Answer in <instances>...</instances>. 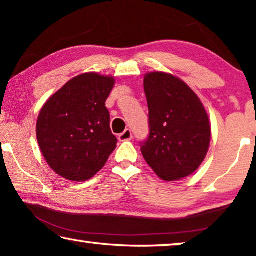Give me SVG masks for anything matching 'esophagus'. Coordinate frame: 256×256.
I'll list each match as a JSON object with an SVG mask.
<instances>
[{
	"label": "esophagus",
	"mask_w": 256,
	"mask_h": 256,
	"mask_svg": "<svg viewBox=\"0 0 256 256\" xmlns=\"http://www.w3.org/2000/svg\"><path fill=\"white\" fill-rule=\"evenodd\" d=\"M118 138H120V141H122V142H123V141L131 140V138H132V131H131V130H130V128H126L123 133L120 134Z\"/></svg>",
	"instance_id": "34e87169"
}]
</instances>
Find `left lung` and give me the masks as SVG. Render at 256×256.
Listing matches in <instances>:
<instances>
[{
    "mask_svg": "<svg viewBox=\"0 0 256 256\" xmlns=\"http://www.w3.org/2000/svg\"><path fill=\"white\" fill-rule=\"evenodd\" d=\"M144 86L149 136L140 142L141 152L160 178H184L198 170L209 149L211 128L206 112L196 92L168 73H148Z\"/></svg>",
    "mask_w": 256,
    "mask_h": 256,
    "instance_id": "obj_1",
    "label": "left lung"
}]
</instances>
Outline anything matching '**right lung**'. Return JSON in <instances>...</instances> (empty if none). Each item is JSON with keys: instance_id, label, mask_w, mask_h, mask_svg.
Masks as SVG:
<instances>
[{"instance_id": "add662e5", "label": "right lung", "mask_w": 256, "mask_h": 256, "mask_svg": "<svg viewBox=\"0 0 256 256\" xmlns=\"http://www.w3.org/2000/svg\"><path fill=\"white\" fill-rule=\"evenodd\" d=\"M114 84L112 76L84 73L64 84L42 106L37 140L56 174L84 182L105 166L118 144L105 106Z\"/></svg>"}]
</instances>
